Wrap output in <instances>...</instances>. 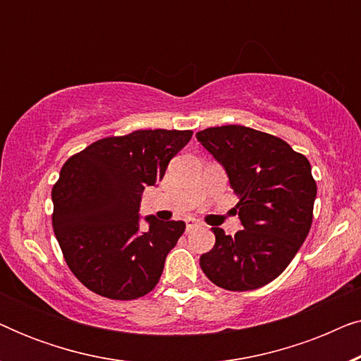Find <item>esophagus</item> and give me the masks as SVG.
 <instances>
[{"label":"esophagus","instance_id":"esophagus-1","mask_svg":"<svg viewBox=\"0 0 361 361\" xmlns=\"http://www.w3.org/2000/svg\"><path fill=\"white\" fill-rule=\"evenodd\" d=\"M200 224L197 220H194V219H189L185 221V226H187V231H190V230H194V228H197V226H199Z\"/></svg>","mask_w":361,"mask_h":361}]
</instances>
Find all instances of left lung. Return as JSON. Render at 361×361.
<instances>
[{
	"mask_svg": "<svg viewBox=\"0 0 361 361\" xmlns=\"http://www.w3.org/2000/svg\"><path fill=\"white\" fill-rule=\"evenodd\" d=\"M195 136L225 167L243 225L235 236L212 228L215 245L200 256V268L219 288L258 289L288 268L312 225L317 184L310 162L281 137L248 126L207 128Z\"/></svg>",
	"mask_w": 361,
	"mask_h": 361,
	"instance_id": "8db88e82",
	"label": "left lung"
}]
</instances>
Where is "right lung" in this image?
Wrapping results in <instances>:
<instances>
[{"label": "right lung", "instance_id": "add662e5", "mask_svg": "<svg viewBox=\"0 0 361 361\" xmlns=\"http://www.w3.org/2000/svg\"><path fill=\"white\" fill-rule=\"evenodd\" d=\"M192 131L137 130L108 136L68 157L52 187V226L63 259L92 293L131 300L159 283L164 261L184 233V221L146 216L140 202L166 174Z\"/></svg>", "mask_w": 361, "mask_h": 361}]
</instances>
